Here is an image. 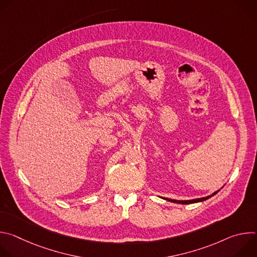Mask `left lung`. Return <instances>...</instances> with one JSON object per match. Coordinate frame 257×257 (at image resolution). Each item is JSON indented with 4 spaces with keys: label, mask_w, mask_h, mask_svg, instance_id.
<instances>
[{
    "label": "left lung",
    "mask_w": 257,
    "mask_h": 257,
    "mask_svg": "<svg viewBox=\"0 0 257 257\" xmlns=\"http://www.w3.org/2000/svg\"><path fill=\"white\" fill-rule=\"evenodd\" d=\"M215 194H216V192H214V193H212L211 195H208V196H206V197H202V198H197V199H192V200H175V199H169V198H164V199H166V200H168V201H171V202H175V203H182V204H189V203H195V202H200V201H204V200L208 199L209 197H211V196H213V195H215Z\"/></svg>",
    "instance_id": "1"
}]
</instances>
